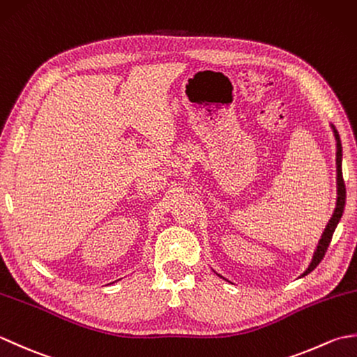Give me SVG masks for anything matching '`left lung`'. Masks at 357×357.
<instances>
[{"mask_svg": "<svg viewBox=\"0 0 357 357\" xmlns=\"http://www.w3.org/2000/svg\"><path fill=\"white\" fill-rule=\"evenodd\" d=\"M330 127H331L333 135H335V139H336V188H337V190H336L337 192L336 207H335V211H333L330 221L327 222V225H325V230L321 234V239L317 241V245L314 248V253H313L312 261H310L307 270L302 273L299 278H304V276L308 275V273H312L317 267V264L322 261V257H324L325 252H327V248L330 245V241H331L333 233H335L336 227H337V224L340 221V218H342L344 207H345V184H344V178H342V144H340V138H339V133L336 130V127L333 126L331 123H330ZM216 275L219 278L225 279L224 276L219 275V273H216ZM225 280H229V279H225ZM229 282H230V280H229Z\"/></svg>", "mask_w": 357, "mask_h": 357, "instance_id": "left-lung-1", "label": "left lung"}]
</instances>
